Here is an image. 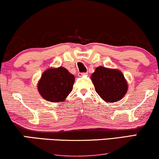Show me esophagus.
<instances>
[{
	"instance_id": "esophagus-1",
	"label": "esophagus",
	"mask_w": 159,
	"mask_h": 159,
	"mask_svg": "<svg viewBox=\"0 0 159 159\" xmlns=\"http://www.w3.org/2000/svg\"><path fill=\"white\" fill-rule=\"evenodd\" d=\"M88 75V73H79V75L81 76V75Z\"/></svg>"
}]
</instances>
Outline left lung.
<instances>
[{"label":"left lung","mask_w":159,"mask_h":159,"mask_svg":"<svg viewBox=\"0 0 159 159\" xmlns=\"http://www.w3.org/2000/svg\"><path fill=\"white\" fill-rule=\"evenodd\" d=\"M91 80L96 92L106 103L119 101L128 92V82L117 69L100 66L92 74Z\"/></svg>","instance_id":"8db88e82"}]
</instances>
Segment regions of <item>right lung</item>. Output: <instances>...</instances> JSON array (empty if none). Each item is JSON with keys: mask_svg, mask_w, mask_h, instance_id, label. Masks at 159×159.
Returning a JSON list of instances; mask_svg holds the SVG:
<instances>
[{"mask_svg": "<svg viewBox=\"0 0 159 159\" xmlns=\"http://www.w3.org/2000/svg\"><path fill=\"white\" fill-rule=\"evenodd\" d=\"M75 76L64 67L48 68L37 84L40 95L51 103L64 102L73 89Z\"/></svg>", "mask_w": 159, "mask_h": 159, "instance_id": "obj_1", "label": "right lung"}]
</instances>
